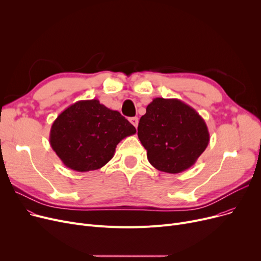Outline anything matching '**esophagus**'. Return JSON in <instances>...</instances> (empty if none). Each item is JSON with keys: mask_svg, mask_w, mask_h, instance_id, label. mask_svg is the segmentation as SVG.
I'll return each mask as SVG.
<instances>
[{"mask_svg": "<svg viewBox=\"0 0 261 261\" xmlns=\"http://www.w3.org/2000/svg\"><path fill=\"white\" fill-rule=\"evenodd\" d=\"M129 120L135 128H138V125H139V118L138 117H131Z\"/></svg>", "mask_w": 261, "mask_h": 261, "instance_id": "1", "label": "esophagus"}]
</instances>
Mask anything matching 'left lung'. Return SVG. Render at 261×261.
I'll use <instances>...</instances> for the list:
<instances>
[{"instance_id":"obj_1","label":"left lung","mask_w":261,"mask_h":261,"mask_svg":"<svg viewBox=\"0 0 261 261\" xmlns=\"http://www.w3.org/2000/svg\"><path fill=\"white\" fill-rule=\"evenodd\" d=\"M138 135L151 165L167 173L190 168L210 143L206 123L180 99L154 98L139 122Z\"/></svg>"}]
</instances>
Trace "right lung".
<instances>
[{"instance_id": "1", "label": "right lung", "mask_w": 261, "mask_h": 261, "mask_svg": "<svg viewBox=\"0 0 261 261\" xmlns=\"http://www.w3.org/2000/svg\"><path fill=\"white\" fill-rule=\"evenodd\" d=\"M135 133L134 126L118 111L98 99L79 100L55 119L49 144L67 168L86 172L105 166L118 143Z\"/></svg>"}]
</instances>
